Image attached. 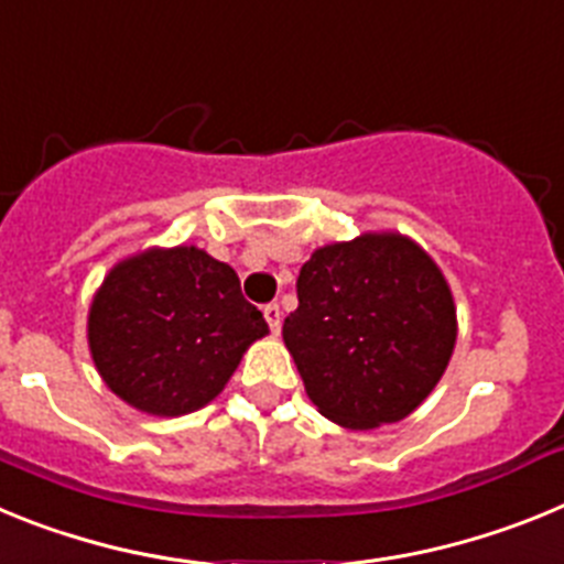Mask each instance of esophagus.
<instances>
[{"mask_svg":"<svg viewBox=\"0 0 564 564\" xmlns=\"http://www.w3.org/2000/svg\"><path fill=\"white\" fill-rule=\"evenodd\" d=\"M262 313H265V322H268V327H271L273 336H279V330H282V307L273 302V305L262 307Z\"/></svg>","mask_w":564,"mask_h":564,"instance_id":"esophagus-1","label":"esophagus"}]
</instances>
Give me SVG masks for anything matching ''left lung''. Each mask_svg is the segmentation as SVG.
I'll return each instance as SVG.
<instances>
[{"instance_id":"left-lung-1","label":"left lung","mask_w":564,"mask_h":564,"mask_svg":"<svg viewBox=\"0 0 564 564\" xmlns=\"http://www.w3.org/2000/svg\"><path fill=\"white\" fill-rule=\"evenodd\" d=\"M282 338L327 421L398 423L426 401L457 341L452 288L435 259L398 231H367L311 253Z\"/></svg>"}]
</instances>
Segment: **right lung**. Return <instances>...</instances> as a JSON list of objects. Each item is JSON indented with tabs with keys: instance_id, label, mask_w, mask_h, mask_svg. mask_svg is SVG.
Instances as JSON below:
<instances>
[{
	"instance_id": "1",
	"label": "right lung",
	"mask_w": 564,
	"mask_h": 564,
	"mask_svg": "<svg viewBox=\"0 0 564 564\" xmlns=\"http://www.w3.org/2000/svg\"><path fill=\"white\" fill-rule=\"evenodd\" d=\"M262 336L265 318L242 296L237 271L197 246L121 259L87 316L98 376L129 406L158 417L212 403Z\"/></svg>"
}]
</instances>
